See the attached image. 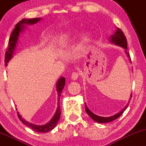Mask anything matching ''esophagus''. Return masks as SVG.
<instances>
[{
	"label": "esophagus",
	"mask_w": 146,
	"mask_h": 146,
	"mask_svg": "<svg viewBox=\"0 0 146 146\" xmlns=\"http://www.w3.org/2000/svg\"><path fill=\"white\" fill-rule=\"evenodd\" d=\"M71 78L72 80H76L78 78V73L76 72H74L72 74Z\"/></svg>",
	"instance_id": "esophagus-1"
}]
</instances>
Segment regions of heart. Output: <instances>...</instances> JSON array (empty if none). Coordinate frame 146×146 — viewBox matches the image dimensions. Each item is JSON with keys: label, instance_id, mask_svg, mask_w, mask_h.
Wrapping results in <instances>:
<instances>
[{"label": "heart", "instance_id": "obj_1", "mask_svg": "<svg viewBox=\"0 0 146 146\" xmlns=\"http://www.w3.org/2000/svg\"><path fill=\"white\" fill-rule=\"evenodd\" d=\"M66 39H67L66 36L63 37V39H62V42H65ZM92 40V34L91 32H84L81 36V44L83 45H87L89 43H90Z\"/></svg>", "mask_w": 146, "mask_h": 146}]
</instances>
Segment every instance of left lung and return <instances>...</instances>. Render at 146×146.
<instances>
[{
	"instance_id": "8db88e82",
	"label": "left lung",
	"mask_w": 146,
	"mask_h": 146,
	"mask_svg": "<svg viewBox=\"0 0 146 146\" xmlns=\"http://www.w3.org/2000/svg\"><path fill=\"white\" fill-rule=\"evenodd\" d=\"M110 42H113V43L116 44V45H119V46L123 47V48L125 49V54H127V57L130 58V60L131 62V58L130 57V54H129L128 52H127V39H126L125 35H124L123 32H122L121 29L120 28H119V27H118V28L117 29V30H116L114 34H112V35L111 36ZM130 97H132V94H131ZM85 106H86V112L88 113V115H89L90 117L92 119H93V120L95 121L98 122V123H104L111 122V121H112L118 119V118L120 117L123 113L124 111L125 110V109L127 108L128 104H127V106H126L120 112H119L118 114H115V115L112 116V117H99V116L96 115V114H94V113L92 112L88 108V107H87L86 105H85Z\"/></svg>"
}]
</instances>
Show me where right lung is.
I'll return each mask as SVG.
<instances>
[{
	"label": "right lung",
	"mask_w": 146,
	"mask_h": 146,
	"mask_svg": "<svg viewBox=\"0 0 146 146\" xmlns=\"http://www.w3.org/2000/svg\"><path fill=\"white\" fill-rule=\"evenodd\" d=\"M40 20V18H36V19H23L22 21H19L17 24L16 25V27L13 30L12 33H11L10 38L9 40V47H8L7 51L5 52V63L7 66L9 60L12 58L13 52L14 51V49L16 47V45L17 43V40L19 39V36L20 35L21 32L25 28L24 25H32L36 23ZM65 84V79L64 77H61L58 79V82L56 83V91L58 92V107H57L56 112L54 116L51 119L50 122L47 123V124L43 125H34V124L29 123L26 121H25L23 119L22 117L19 114V112H17V115L19 119H20L21 121H22L23 123L25 125L28 126L31 129H32L34 131L37 132H40V133H45V132H49V131L52 130L55 127L56 125L58 123V120L60 119V103L59 99L60 94H61L62 90L64 88Z\"/></svg>",
	"instance_id": "1"
}]
</instances>
